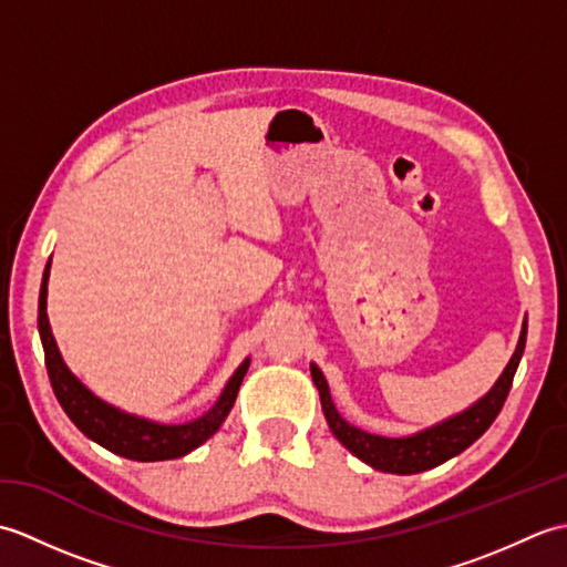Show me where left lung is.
<instances>
[{"mask_svg":"<svg viewBox=\"0 0 567 567\" xmlns=\"http://www.w3.org/2000/svg\"><path fill=\"white\" fill-rule=\"evenodd\" d=\"M524 346H526V319L522 323L519 343H516L514 355L509 358L507 368L502 370V375L497 378L495 384H492L487 394L480 396L477 402L463 409V412L439 421V424L421 429L416 433H409V436H396V439L380 436V433H370L348 424L331 400L329 382L323 378L319 365L311 363L309 370H311V380H315L319 390L323 416H327V424L333 436L339 439L355 457H360V461L368 463L370 467L380 470V473L414 475L451 461L453 455L463 453L467 445H473L489 429V424L497 419L499 409L512 390V380L524 355Z\"/></svg>","mask_w":567,"mask_h":567,"instance_id":"8db88e82","label":"left lung"}]
</instances>
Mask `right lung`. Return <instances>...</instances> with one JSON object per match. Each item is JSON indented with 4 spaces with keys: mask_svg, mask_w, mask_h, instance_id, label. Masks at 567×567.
<instances>
[{
    "mask_svg": "<svg viewBox=\"0 0 567 567\" xmlns=\"http://www.w3.org/2000/svg\"><path fill=\"white\" fill-rule=\"evenodd\" d=\"M48 277H51V260H48L43 270L41 295H39V333L45 353V368L48 378H51L53 392L58 396L60 406L65 409L72 424H75L84 436L100 443L102 449L112 451L128 461L141 463H155V461H173V457H183L192 453L199 445L212 439L224 419L231 412L236 402V394L240 382H244L250 358L236 368V372L228 378L226 388L221 390L219 400L214 402L209 412L202 416L183 421V424H163V421H153L146 416L124 412L102 396L94 394L87 384H84L75 372H72L63 355L58 351V343L53 339L51 321H48Z\"/></svg>",
    "mask_w": 567,
    "mask_h": 567,
    "instance_id": "obj_1",
    "label": "right lung"
}]
</instances>
